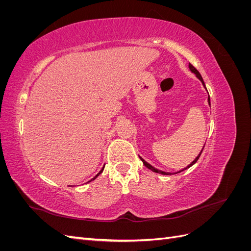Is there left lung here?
Returning <instances> with one entry per match:
<instances>
[{
  "label": "left lung",
  "mask_w": 251,
  "mask_h": 251,
  "mask_svg": "<svg viewBox=\"0 0 251 251\" xmlns=\"http://www.w3.org/2000/svg\"><path fill=\"white\" fill-rule=\"evenodd\" d=\"M188 68H189V70H191L194 74H196V76L199 78V80L202 82V85H203V87L206 89V87H205V83H204V80H203V78H202V76H201V74L199 73V71L196 69V68L192 65V64H189L188 65ZM207 101H208V104L210 105V98H209V95H208V98H207ZM203 149H204V146H203ZM203 149L201 150V151H200V154L197 156L196 158H195V160L191 163V164H188L185 169H183V170H181V171H179V172H177V173H181V172H183V171H185L186 169H189L191 168L192 165H194L197 161H198V159H199V157H200V155H201V153H202V151H203ZM140 159H141V161L143 162V164L147 166V168L149 169V170H151V171H153L154 173H158V174H161V175H172V173H166V172H163V171H160V170H158V169H156V168H154V166H151L150 163H148L146 160H144V159H142L141 157H140ZM177 173H175V174H177Z\"/></svg>",
  "instance_id": "obj_1"
}]
</instances>
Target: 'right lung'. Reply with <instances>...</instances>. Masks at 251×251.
Instances as JSON below:
<instances>
[{"instance_id":"obj_1","label":"right lung","mask_w":251,"mask_h":251,"mask_svg":"<svg viewBox=\"0 0 251 251\" xmlns=\"http://www.w3.org/2000/svg\"><path fill=\"white\" fill-rule=\"evenodd\" d=\"M103 169H104V165H103V168H102V169H101V171H100V173H98V174H97V175H96V176H95V177H94V178H93V179H91V180H90V181H92V180H95V179H96V178H97V177H98V176H100V174H101V173H102V171H103ZM90 181H89V182H90Z\"/></svg>"}]
</instances>
